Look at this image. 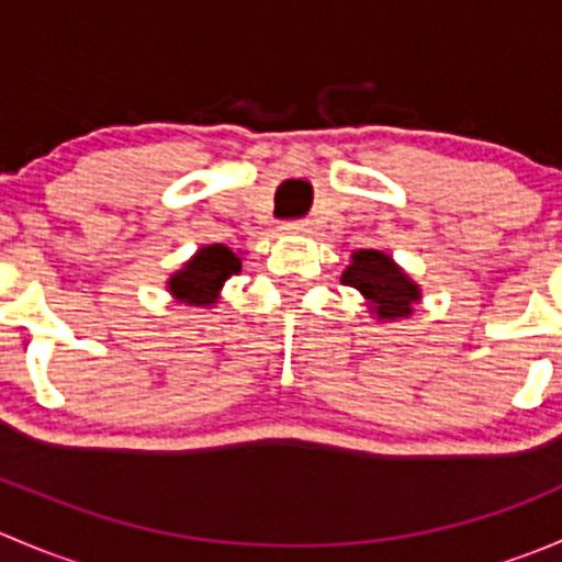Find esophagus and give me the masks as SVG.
<instances>
[{
    "label": "esophagus",
    "mask_w": 562,
    "mask_h": 562,
    "mask_svg": "<svg viewBox=\"0 0 562 562\" xmlns=\"http://www.w3.org/2000/svg\"><path fill=\"white\" fill-rule=\"evenodd\" d=\"M280 231L282 234H310V223L307 220H293V223H282L280 225Z\"/></svg>",
    "instance_id": "obj_1"
}]
</instances>
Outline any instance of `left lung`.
I'll use <instances>...</instances> for the list:
<instances>
[{
  "mask_svg": "<svg viewBox=\"0 0 562 562\" xmlns=\"http://www.w3.org/2000/svg\"><path fill=\"white\" fill-rule=\"evenodd\" d=\"M342 282L364 296L367 310L378 323L405 321L422 302L418 282H413L411 274L383 249H359L350 255Z\"/></svg>",
  "mask_w": 562,
  "mask_h": 562,
  "instance_id": "left-lung-1",
  "label": "left lung"
}]
</instances>
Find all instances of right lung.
Masks as SVG:
<instances>
[{
	"label": "right lung",
	"mask_w": 562,
	"mask_h": 562,
	"mask_svg": "<svg viewBox=\"0 0 562 562\" xmlns=\"http://www.w3.org/2000/svg\"><path fill=\"white\" fill-rule=\"evenodd\" d=\"M241 271V252L225 245H203L190 260L168 277L166 288L173 302L187 307H214L223 285Z\"/></svg>",
	"instance_id": "1"
}]
</instances>
